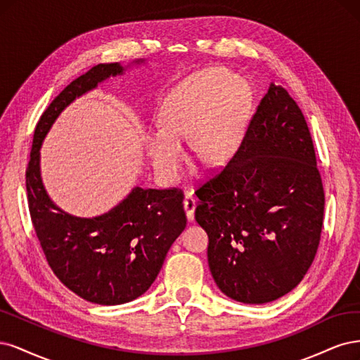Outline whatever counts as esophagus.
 <instances>
[{
    "label": "esophagus",
    "mask_w": 360,
    "mask_h": 360,
    "mask_svg": "<svg viewBox=\"0 0 360 360\" xmlns=\"http://www.w3.org/2000/svg\"><path fill=\"white\" fill-rule=\"evenodd\" d=\"M184 210H185V214H187V218L190 219V221H193L194 211H195V200H194L193 195H190V194L185 195V199H184Z\"/></svg>",
    "instance_id": "esophagus-1"
}]
</instances>
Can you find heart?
<instances>
[{
  "label": "heart",
  "instance_id": "obj_1",
  "mask_svg": "<svg viewBox=\"0 0 360 360\" xmlns=\"http://www.w3.org/2000/svg\"><path fill=\"white\" fill-rule=\"evenodd\" d=\"M251 106L248 85L223 68H207L173 89L160 110V127L145 137L155 175L166 184L179 178L182 142L190 139L194 158L219 166L235 154Z\"/></svg>",
  "mask_w": 360,
  "mask_h": 360
}]
</instances>
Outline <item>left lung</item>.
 Segmentation results:
<instances>
[{
	"mask_svg": "<svg viewBox=\"0 0 360 360\" xmlns=\"http://www.w3.org/2000/svg\"><path fill=\"white\" fill-rule=\"evenodd\" d=\"M195 194L226 296L266 304L302 281L320 243L324 190L304 113L283 86L271 84L233 157Z\"/></svg>",
	"mask_w": 360,
	"mask_h": 360,
	"instance_id": "8db88e82",
	"label": "left lung"
}]
</instances>
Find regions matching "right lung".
<instances>
[{
  "mask_svg": "<svg viewBox=\"0 0 360 360\" xmlns=\"http://www.w3.org/2000/svg\"><path fill=\"white\" fill-rule=\"evenodd\" d=\"M122 72L118 63L97 64L53 98L34 130L25 173L31 221L51 269L73 293L98 305H121L143 295L187 226L179 188L136 187L108 214L79 218L53 205L43 187L40 146L58 115L101 80Z\"/></svg>",
  "mask_w": 360,
  "mask_h": 360,
  "instance_id": "obj_1",
  "label": "right lung"
}]
</instances>
